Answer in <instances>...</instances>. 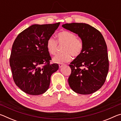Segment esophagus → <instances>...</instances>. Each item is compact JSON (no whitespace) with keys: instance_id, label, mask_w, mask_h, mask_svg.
Listing matches in <instances>:
<instances>
[{"instance_id":"obj_1","label":"esophagus","mask_w":121,"mask_h":121,"mask_svg":"<svg viewBox=\"0 0 121 121\" xmlns=\"http://www.w3.org/2000/svg\"><path fill=\"white\" fill-rule=\"evenodd\" d=\"M65 64H63V63H59V68H61L63 65H64Z\"/></svg>"}]
</instances>
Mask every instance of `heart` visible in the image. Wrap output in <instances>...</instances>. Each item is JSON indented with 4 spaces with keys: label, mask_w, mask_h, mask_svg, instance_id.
I'll list each match as a JSON object with an SVG mask.
<instances>
[{
    "label": "heart",
    "mask_w": 121,
    "mask_h": 121,
    "mask_svg": "<svg viewBox=\"0 0 121 121\" xmlns=\"http://www.w3.org/2000/svg\"><path fill=\"white\" fill-rule=\"evenodd\" d=\"M58 42L60 45H64L63 53L57 54L53 59L56 63L67 62L71 59V55L74 57L79 56L83 48V42L81 38H77L73 32L69 31H61L57 35ZM58 42L51 37L46 42V48L51 55L56 54L58 48Z\"/></svg>",
    "instance_id": "1"
}]
</instances>
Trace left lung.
Masks as SVG:
<instances>
[{
    "label": "left lung",
    "mask_w": 121,
    "mask_h": 121,
    "mask_svg": "<svg viewBox=\"0 0 121 121\" xmlns=\"http://www.w3.org/2000/svg\"><path fill=\"white\" fill-rule=\"evenodd\" d=\"M62 26L77 34L83 42L81 54L69 65L71 72L69 85L77 93L95 92L105 82L109 70L107 47L104 37L88 24L71 23Z\"/></svg>",
    "instance_id": "obj_1"
}]
</instances>
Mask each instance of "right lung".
<instances>
[{"mask_svg":"<svg viewBox=\"0 0 121 121\" xmlns=\"http://www.w3.org/2000/svg\"><path fill=\"white\" fill-rule=\"evenodd\" d=\"M60 23L34 24L14 40L10 66L15 84L26 93L36 95L45 92L50 86L51 75L58 70L57 63L50 64L46 42Z\"/></svg>","mask_w":121,"mask_h":121,"instance_id":"add662e5","label":"right lung"}]
</instances>
